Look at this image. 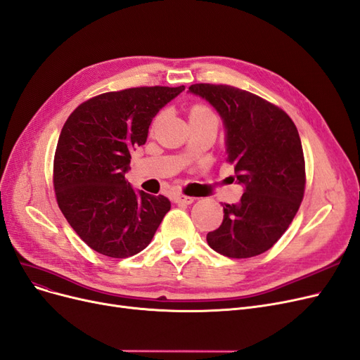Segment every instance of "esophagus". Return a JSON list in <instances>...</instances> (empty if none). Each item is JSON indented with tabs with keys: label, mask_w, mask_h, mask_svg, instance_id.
<instances>
[{
	"label": "esophagus",
	"mask_w": 360,
	"mask_h": 360,
	"mask_svg": "<svg viewBox=\"0 0 360 360\" xmlns=\"http://www.w3.org/2000/svg\"><path fill=\"white\" fill-rule=\"evenodd\" d=\"M174 201L177 204H192L195 201V198L193 196H186V195H177L174 198Z\"/></svg>",
	"instance_id": "esophagus-1"
}]
</instances>
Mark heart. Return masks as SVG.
Returning <instances> with one entry per match:
<instances>
[{
    "mask_svg": "<svg viewBox=\"0 0 360 360\" xmlns=\"http://www.w3.org/2000/svg\"><path fill=\"white\" fill-rule=\"evenodd\" d=\"M189 120L191 122H200V120H212L217 123V117L213 113L212 110L207 108L205 105H195L191 110V115H189Z\"/></svg>",
    "mask_w": 360,
    "mask_h": 360,
    "instance_id": "b5f03b06",
    "label": "heart"
}]
</instances>
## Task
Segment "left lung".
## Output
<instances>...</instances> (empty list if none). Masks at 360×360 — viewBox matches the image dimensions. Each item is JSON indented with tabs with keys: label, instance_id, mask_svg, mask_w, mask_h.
Segmentation results:
<instances>
[{
	"label": "left lung",
	"instance_id": "8db88e82",
	"mask_svg": "<svg viewBox=\"0 0 360 360\" xmlns=\"http://www.w3.org/2000/svg\"><path fill=\"white\" fill-rule=\"evenodd\" d=\"M221 117L228 162L244 188L241 200L223 205L221 225L207 233L217 253L243 259L269 250L301 205L305 162L298 129L284 111L226 84H192Z\"/></svg>",
	"mask_w": 360,
	"mask_h": 360
}]
</instances>
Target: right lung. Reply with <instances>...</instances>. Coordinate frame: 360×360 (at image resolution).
<instances>
[{
    "label": "right lung",
    "instance_id": "right-lung-1",
    "mask_svg": "<svg viewBox=\"0 0 360 360\" xmlns=\"http://www.w3.org/2000/svg\"><path fill=\"white\" fill-rule=\"evenodd\" d=\"M183 91L153 86L107 92L67 119L55 152V193L70 226L92 250L108 257L137 255L169 212L168 198L135 191L125 174L153 117Z\"/></svg>",
    "mask_w": 360,
    "mask_h": 360
}]
</instances>
